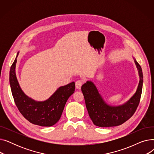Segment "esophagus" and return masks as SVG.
I'll return each instance as SVG.
<instances>
[{
    "instance_id": "34e87169",
    "label": "esophagus",
    "mask_w": 154,
    "mask_h": 154,
    "mask_svg": "<svg viewBox=\"0 0 154 154\" xmlns=\"http://www.w3.org/2000/svg\"><path fill=\"white\" fill-rule=\"evenodd\" d=\"M82 84H83V82L82 80H77V81H76V82H75V87L77 88V89H80V88H81Z\"/></svg>"
}]
</instances>
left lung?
Here are the masks:
<instances>
[{"label": "left lung", "mask_w": 154, "mask_h": 154, "mask_svg": "<svg viewBox=\"0 0 154 154\" xmlns=\"http://www.w3.org/2000/svg\"><path fill=\"white\" fill-rule=\"evenodd\" d=\"M133 59L138 70L139 82L134 94L124 103L112 106L107 103L91 80H88L82 85L86 108L95 125L100 127L118 126L126 122L134 114L141 97L143 74L140 66L134 57Z\"/></svg>", "instance_id": "1"}]
</instances>
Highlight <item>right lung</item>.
<instances>
[{
	"label": "right lung",
	"mask_w": 154,
	"mask_h": 154,
	"mask_svg": "<svg viewBox=\"0 0 154 154\" xmlns=\"http://www.w3.org/2000/svg\"><path fill=\"white\" fill-rule=\"evenodd\" d=\"M19 53L11 67L9 74L11 88L16 106L30 123L42 127L52 126L59 120L65 105L69 97L74 93L75 82L59 87L45 100H34L22 90L16 76L15 67Z\"/></svg>",
	"instance_id": "add662e5"
}]
</instances>
